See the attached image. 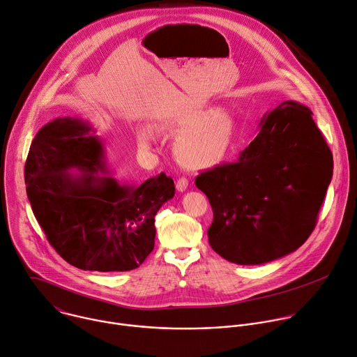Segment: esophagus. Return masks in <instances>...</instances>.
Wrapping results in <instances>:
<instances>
[{"label": "esophagus", "mask_w": 357, "mask_h": 357, "mask_svg": "<svg viewBox=\"0 0 357 357\" xmlns=\"http://www.w3.org/2000/svg\"><path fill=\"white\" fill-rule=\"evenodd\" d=\"M188 185H189V181L186 179V178H179L178 181H176V189L179 190V192H183V190H186V188H188Z\"/></svg>", "instance_id": "34e87169"}]
</instances>
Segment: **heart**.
Instances as JSON below:
<instances>
[{
    "instance_id": "b5f03b06",
    "label": "heart",
    "mask_w": 357,
    "mask_h": 357,
    "mask_svg": "<svg viewBox=\"0 0 357 357\" xmlns=\"http://www.w3.org/2000/svg\"><path fill=\"white\" fill-rule=\"evenodd\" d=\"M176 132H185L175 144V155L189 168H209L225 158L236 135L237 124L229 112L205 109L181 119ZM141 141L148 144L149 135Z\"/></svg>"
}]
</instances>
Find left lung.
<instances>
[{
  "label": "left lung",
  "instance_id": "left-lung-1",
  "mask_svg": "<svg viewBox=\"0 0 357 357\" xmlns=\"http://www.w3.org/2000/svg\"><path fill=\"white\" fill-rule=\"evenodd\" d=\"M312 112L284 101L236 162L196 176L213 211L211 247L225 260L263 264L295 251L311 236L333 172L332 152Z\"/></svg>",
  "mask_w": 357,
  "mask_h": 357
}]
</instances>
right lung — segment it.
Segmentation results:
<instances>
[{"instance_id":"obj_1","label":"right lung","mask_w":357,"mask_h":357,"mask_svg":"<svg viewBox=\"0 0 357 357\" xmlns=\"http://www.w3.org/2000/svg\"><path fill=\"white\" fill-rule=\"evenodd\" d=\"M90 131L87 123L70 117L43 126L25 162L26 195L65 261L89 271H130L154 250L155 215L174 197L175 185L164 172L139 186L106 176L103 142ZM70 167L82 175L68 174Z\"/></svg>"}]
</instances>
